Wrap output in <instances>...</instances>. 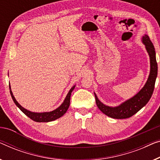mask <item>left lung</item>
Here are the masks:
<instances>
[{
  "label": "left lung",
  "mask_w": 160,
  "mask_h": 160,
  "mask_svg": "<svg viewBox=\"0 0 160 160\" xmlns=\"http://www.w3.org/2000/svg\"><path fill=\"white\" fill-rule=\"evenodd\" d=\"M142 41L145 45L146 50L149 54L150 60V72L147 82L143 88L136 95L127 99L116 107H110L103 104L94 93L97 107L104 114L115 119H125L133 116L144 107L148 103L153 94L155 82L157 76V63L156 61V52L153 44L150 40L149 36L144 34Z\"/></svg>",
  "instance_id": "left-lung-1"
}]
</instances>
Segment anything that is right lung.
I'll return each mask as SVG.
<instances>
[{
	"instance_id": "right-lung-1",
	"label": "right lung",
	"mask_w": 160,
	"mask_h": 160,
	"mask_svg": "<svg viewBox=\"0 0 160 160\" xmlns=\"http://www.w3.org/2000/svg\"><path fill=\"white\" fill-rule=\"evenodd\" d=\"M76 86L74 85L73 87H71V89L69 90L68 93L67 94V95L65 98L64 101L63 103L61 104V105L59 106L58 108L55 109V110L50 111V112H32V111H29L24 108H23L22 105H20L19 103L17 101V99H15L14 96L12 93V91L11 89V86L9 84V89H10V93L11 97H12L13 102L16 104V105L27 116H28L30 119L35 122H50L53 121V120H56L59 118L63 116V115L66 112V111L68 110L69 108V105H70V99H71V92H73V90L74 89Z\"/></svg>"
}]
</instances>
